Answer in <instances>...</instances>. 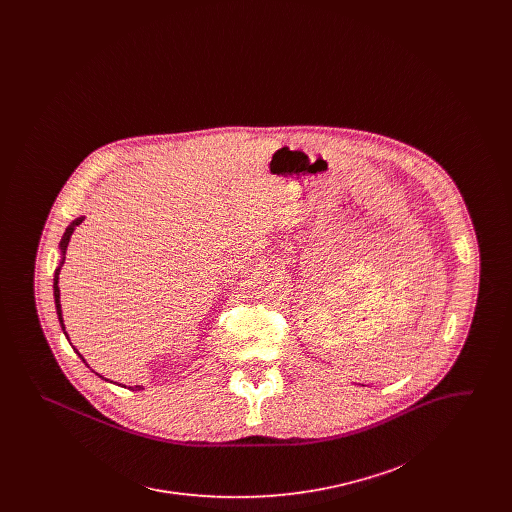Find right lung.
<instances>
[{
  "label": "right lung",
  "mask_w": 512,
  "mask_h": 512,
  "mask_svg": "<svg viewBox=\"0 0 512 512\" xmlns=\"http://www.w3.org/2000/svg\"><path fill=\"white\" fill-rule=\"evenodd\" d=\"M84 220V217H80V219L73 220L69 226H67V230H65V234H63V238H61V265H63V261H65V251H67V245H69V240H71V236H73L74 228L80 224ZM61 265L55 268V276H53V297H55V309H57V317H59V322H61V328L65 330V324H63V317H61V301H59V272H61ZM65 336H67V332H65ZM80 355V353H78ZM82 357V355H80ZM84 361V359H82ZM103 378V376H101ZM130 390H144L142 386H134V388H130Z\"/></svg>",
  "instance_id": "obj_1"
}]
</instances>
